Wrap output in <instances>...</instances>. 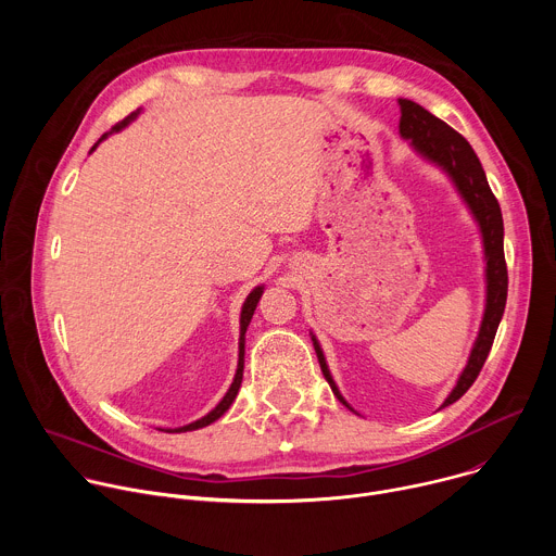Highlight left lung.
Masks as SVG:
<instances>
[{
	"instance_id": "8db88e82",
	"label": "left lung",
	"mask_w": 556,
	"mask_h": 556,
	"mask_svg": "<svg viewBox=\"0 0 556 556\" xmlns=\"http://www.w3.org/2000/svg\"><path fill=\"white\" fill-rule=\"evenodd\" d=\"M399 105H401V136L409 140V144L425 157V161L438 165L451 178L457 193L470 208L475 222L480 224L484 257H486V305H484L480 334L475 339V345L470 350L464 371L459 374L455 387L451 389L448 399L442 403V407H448L455 401H459L468 391V387L475 382V378L480 376L504 316L506 294H508V270L504 260V219H502L500 202L489 187L480 157L475 155L468 140L462 134H457L453 127H448L444 121L427 112L422 105L409 99H399ZM312 343H314L316 358H319L321 371L330 382L334 395L348 409H352L341 395L328 369L324 350L314 334H312Z\"/></svg>"
}]
</instances>
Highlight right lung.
<instances>
[{
  "instance_id": "add662e5",
  "label": "right lung",
  "mask_w": 556,
  "mask_h": 556,
  "mask_svg": "<svg viewBox=\"0 0 556 556\" xmlns=\"http://www.w3.org/2000/svg\"><path fill=\"white\" fill-rule=\"evenodd\" d=\"M140 112V110H138ZM138 112H134V114H129L125 121H121V123H116L110 131H105L99 140H97V144L90 149V151H94L97 147H99V142L101 140H105L110 134H114V131H121L125 125H129L136 116H138ZM262 292H264V286H257L249 296H247V301H244V305H242V316H240V361H237V371H235V378H232V382H230V387H228V391H226V395L224 399L219 401V405L213 409V412H208L204 418H200V420H195V422H191V425H185V427H178V429H167V433H185V431H195V429H202V427H206V425H211V422H215L217 418H222L224 414H226V409L232 405V401H235V395H237V391H240V384H242V378H244V334H247V328H249V324H251V319H253V314H255V307H257V303H260V296H262Z\"/></svg>"
}]
</instances>
